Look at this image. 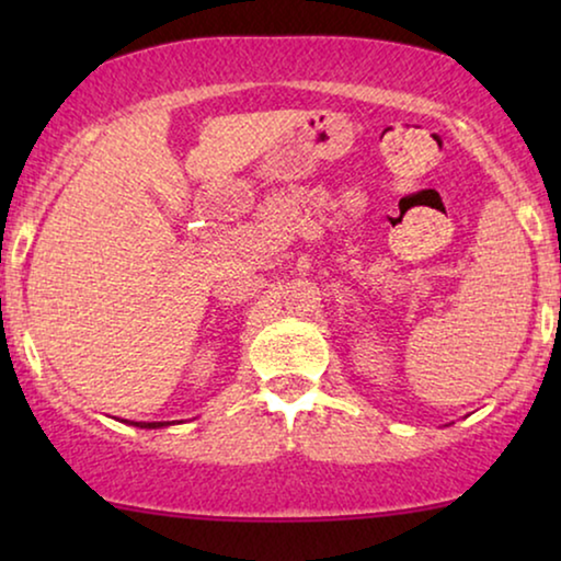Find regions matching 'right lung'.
<instances>
[{
	"label": "right lung",
	"mask_w": 561,
	"mask_h": 561,
	"mask_svg": "<svg viewBox=\"0 0 561 561\" xmlns=\"http://www.w3.org/2000/svg\"><path fill=\"white\" fill-rule=\"evenodd\" d=\"M171 424V421H133V426H140V428H163Z\"/></svg>",
	"instance_id": "1"
}]
</instances>
